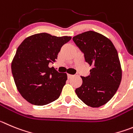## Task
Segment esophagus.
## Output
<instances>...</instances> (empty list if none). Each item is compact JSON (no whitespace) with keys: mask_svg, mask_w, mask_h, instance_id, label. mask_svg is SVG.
<instances>
[{"mask_svg":"<svg viewBox=\"0 0 133 133\" xmlns=\"http://www.w3.org/2000/svg\"><path fill=\"white\" fill-rule=\"evenodd\" d=\"M72 77H74V75H70V74H68V79H70V78H71Z\"/></svg>","mask_w":133,"mask_h":133,"instance_id":"34e87169","label":"esophagus"}]
</instances>
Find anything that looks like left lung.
Segmentation results:
<instances>
[{
	"instance_id": "obj_1",
	"label": "left lung",
	"mask_w": 133,
	"mask_h": 133,
	"mask_svg": "<svg viewBox=\"0 0 133 133\" xmlns=\"http://www.w3.org/2000/svg\"><path fill=\"white\" fill-rule=\"evenodd\" d=\"M91 66L90 75L81 77L83 83L75 90L78 98L92 108L103 106L117 92L122 77L117 50L110 39L92 31L73 37Z\"/></svg>"
}]
</instances>
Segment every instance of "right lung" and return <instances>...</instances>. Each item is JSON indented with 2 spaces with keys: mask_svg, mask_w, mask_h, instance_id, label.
<instances>
[{
  "mask_svg": "<svg viewBox=\"0 0 133 133\" xmlns=\"http://www.w3.org/2000/svg\"><path fill=\"white\" fill-rule=\"evenodd\" d=\"M71 37L46 33L29 36L21 43L12 62V73L18 91L28 102L44 106L57 100L68 77L58 72L54 63L63 45Z\"/></svg>",
  "mask_w": 133,
  "mask_h": 133,
  "instance_id": "1",
  "label": "right lung"
}]
</instances>
